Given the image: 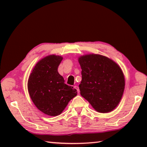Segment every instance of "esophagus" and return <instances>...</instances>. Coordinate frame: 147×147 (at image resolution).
Returning a JSON list of instances; mask_svg holds the SVG:
<instances>
[{
    "instance_id": "obj_1",
    "label": "esophagus",
    "mask_w": 147,
    "mask_h": 147,
    "mask_svg": "<svg viewBox=\"0 0 147 147\" xmlns=\"http://www.w3.org/2000/svg\"><path fill=\"white\" fill-rule=\"evenodd\" d=\"M74 88L77 90V92H78V93H80V89H79V87H78V86H74Z\"/></svg>"
}]
</instances>
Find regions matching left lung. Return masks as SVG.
<instances>
[{"mask_svg":"<svg viewBox=\"0 0 147 147\" xmlns=\"http://www.w3.org/2000/svg\"><path fill=\"white\" fill-rule=\"evenodd\" d=\"M82 80L80 93L96 111L106 113L117 107L123 96L125 81L119 66L105 56L80 57Z\"/></svg>","mask_w":147,"mask_h":147,"instance_id":"1","label":"left lung"}]
</instances>
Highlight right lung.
Wrapping results in <instances>:
<instances>
[{
	"label": "right lung",
	"mask_w": 147,
	"mask_h": 147,
	"mask_svg": "<svg viewBox=\"0 0 147 147\" xmlns=\"http://www.w3.org/2000/svg\"><path fill=\"white\" fill-rule=\"evenodd\" d=\"M61 56L49 55L36 64L28 82V89L34 104L43 113L55 116L63 111L77 90L65 84L58 73Z\"/></svg>",
	"instance_id": "right-lung-1"
}]
</instances>
